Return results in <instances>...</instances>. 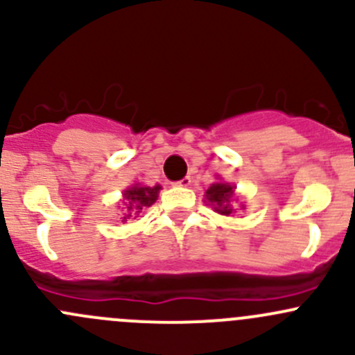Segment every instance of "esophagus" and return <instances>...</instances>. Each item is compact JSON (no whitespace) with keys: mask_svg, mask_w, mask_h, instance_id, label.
<instances>
[{"mask_svg":"<svg viewBox=\"0 0 355 355\" xmlns=\"http://www.w3.org/2000/svg\"><path fill=\"white\" fill-rule=\"evenodd\" d=\"M176 184H178V186H189V184H191V178L184 176L182 179H179Z\"/></svg>","mask_w":355,"mask_h":355,"instance_id":"esophagus-1","label":"esophagus"}]
</instances>
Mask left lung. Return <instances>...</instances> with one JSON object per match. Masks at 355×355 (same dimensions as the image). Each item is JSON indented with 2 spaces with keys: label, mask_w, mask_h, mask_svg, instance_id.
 <instances>
[{
  "label": "left lung",
  "mask_w": 355,
  "mask_h": 355,
  "mask_svg": "<svg viewBox=\"0 0 355 355\" xmlns=\"http://www.w3.org/2000/svg\"><path fill=\"white\" fill-rule=\"evenodd\" d=\"M234 188L227 182H216L207 189L205 196L210 203H214L216 212L223 214V216H231L234 212L233 205H231V196H233Z\"/></svg>",
  "instance_id": "1"
}]
</instances>
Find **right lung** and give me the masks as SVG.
<instances>
[{"label":"right lung","mask_w":355,"mask_h":355,"mask_svg":"<svg viewBox=\"0 0 355 355\" xmlns=\"http://www.w3.org/2000/svg\"><path fill=\"white\" fill-rule=\"evenodd\" d=\"M159 184L153 186V188H150V186H132V188H129L128 191L124 193V198L128 200V202H125L128 214H125L122 219L128 220L132 219V217H138L146 207L153 205V202H155L157 196H159Z\"/></svg>","instance_id":"obj_1"}]
</instances>
